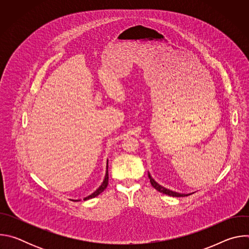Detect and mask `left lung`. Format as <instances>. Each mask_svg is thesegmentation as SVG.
<instances>
[{"label": "left lung", "mask_w": 249, "mask_h": 249, "mask_svg": "<svg viewBox=\"0 0 249 249\" xmlns=\"http://www.w3.org/2000/svg\"><path fill=\"white\" fill-rule=\"evenodd\" d=\"M149 178H150V181H151V184L152 186L157 189L159 192L160 193H163V194H166V195H169V196H172V197H185V196H188V195H191V194H180V193H176V192H173V191H170L162 186H160L159 183H157L153 178L152 176L150 175L149 173Z\"/></svg>", "instance_id": "left-lung-1"}]
</instances>
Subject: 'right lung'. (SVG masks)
Listing matches in <instances>:
<instances>
[{"instance_id": "1", "label": "right lung", "mask_w": 249, "mask_h": 249, "mask_svg": "<svg viewBox=\"0 0 249 249\" xmlns=\"http://www.w3.org/2000/svg\"><path fill=\"white\" fill-rule=\"evenodd\" d=\"M107 185H108V160H107V166H106V174H105V177H104V180H103L102 184L98 187V189L95 192H93L91 195L86 197L84 200H89V199L96 197L97 195H99L101 192H103L105 190V188L107 187ZM76 201H80V200H76Z\"/></svg>"}]
</instances>
